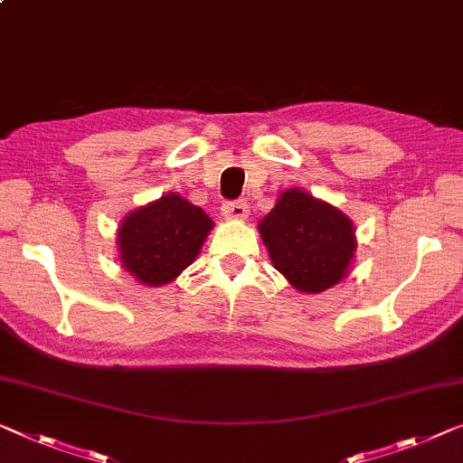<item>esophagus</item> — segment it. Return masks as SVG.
<instances>
[{"mask_svg":"<svg viewBox=\"0 0 463 463\" xmlns=\"http://www.w3.org/2000/svg\"><path fill=\"white\" fill-rule=\"evenodd\" d=\"M247 213V203L245 202H226L222 203V216L229 220H245Z\"/></svg>","mask_w":463,"mask_h":463,"instance_id":"esophagus-1","label":"esophagus"}]
</instances>
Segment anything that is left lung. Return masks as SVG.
Listing matches in <instances>:
<instances>
[{"label": "left lung", "mask_w": 463, "mask_h": 463, "mask_svg": "<svg viewBox=\"0 0 463 463\" xmlns=\"http://www.w3.org/2000/svg\"><path fill=\"white\" fill-rule=\"evenodd\" d=\"M258 229L274 268L299 291L320 293L347 274L355 251L351 220L309 193H282Z\"/></svg>", "instance_id": "left-lung-1"}]
</instances>
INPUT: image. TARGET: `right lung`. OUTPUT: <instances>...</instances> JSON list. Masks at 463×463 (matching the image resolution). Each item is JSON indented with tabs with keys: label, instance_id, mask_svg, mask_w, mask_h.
Listing matches in <instances>:
<instances>
[{
	"label": "right lung",
	"instance_id": "obj_1",
	"mask_svg": "<svg viewBox=\"0 0 463 463\" xmlns=\"http://www.w3.org/2000/svg\"><path fill=\"white\" fill-rule=\"evenodd\" d=\"M213 222L187 199L164 195L124 218L118 232L122 266L137 280L160 287L193 264Z\"/></svg>",
	"mask_w": 463,
	"mask_h": 463
}]
</instances>
